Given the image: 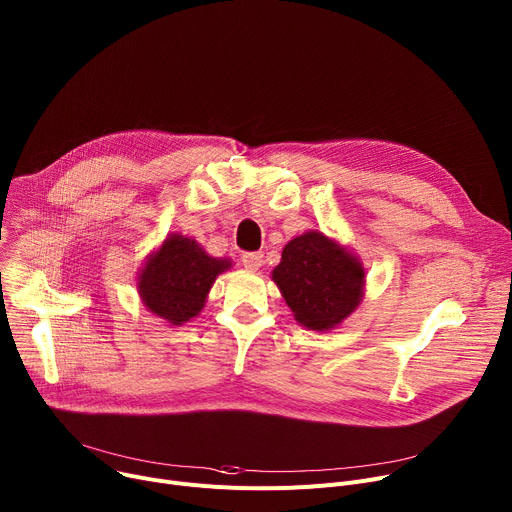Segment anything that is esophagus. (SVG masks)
I'll return each mask as SVG.
<instances>
[{
	"mask_svg": "<svg viewBox=\"0 0 512 512\" xmlns=\"http://www.w3.org/2000/svg\"><path fill=\"white\" fill-rule=\"evenodd\" d=\"M262 262H264V254H260V252H246L242 256V264L250 270H258L262 266Z\"/></svg>",
	"mask_w": 512,
	"mask_h": 512,
	"instance_id": "esophagus-1",
	"label": "esophagus"
}]
</instances>
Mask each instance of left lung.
<instances>
[{"mask_svg": "<svg viewBox=\"0 0 512 512\" xmlns=\"http://www.w3.org/2000/svg\"><path fill=\"white\" fill-rule=\"evenodd\" d=\"M362 262L321 232H305L282 250L272 280L295 319L313 331H327L348 319L364 297Z\"/></svg>", "mask_w": 512, "mask_h": 512, "instance_id": "1", "label": "left lung"}]
</instances>
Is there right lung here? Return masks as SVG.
<instances>
[{"label": "right lung", "instance_id": "obj_1", "mask_svg": "<svg viewBox=\"0 0 512 512\" xmlns=\"http://www.w3.org/2000/svg\"><path fill=\"white\" fill-rule=\"evenodd\" d=\"M227 268L232 260L213 258L195 240L170 234L144 262L138 293L148 311L183 325L201 313L215 278Z\"/></svg>", "mask_w": 512, "mask_h": 512}]
</instances>
